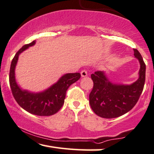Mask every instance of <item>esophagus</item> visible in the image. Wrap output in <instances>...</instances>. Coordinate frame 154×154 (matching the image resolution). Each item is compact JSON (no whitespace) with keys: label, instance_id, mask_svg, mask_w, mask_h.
Returning a JSON list of instances; mask_svg holds the SVG:
<instances>
[{"label":"esophagus","instance_id":"34e87169","mask_svg":"<svg viewBox=\"0 0 154 154\" xmlns=\"http://www.w3.org/2000/svg\"><path fill=\"white\" fill-rule=\"evenodd\" d=\"M81 75L82 77H85V76H87V75H88L87 71L83 70V71H82L81 72Z\"/></svg>","mask_w":154,"mask_h":154}]
</instances>
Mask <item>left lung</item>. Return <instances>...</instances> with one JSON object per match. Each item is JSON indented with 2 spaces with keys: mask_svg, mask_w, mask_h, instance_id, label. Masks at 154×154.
Masks as SVG:
<instances>
[{
  "mask_svg": "<svg viewBox=\"0 0 154 154\" xmlns=\"http://www.w3.org/2000/svg\"><path fill=\"white\" fill-rule=\"evenodd\" d=\"M134 55L140 62V68L138 79L130 85L113 83L105 71H96L91 75L94 85L89 95L90 104L100 117H119L131 110L137 102L144 88L146 65L137 49H134Z\"/></svg>",
  "mask_w": 154,
  "mask_h": 154,
  "instance_id": "8db88e82",
  "label": "left lung"
}]
</instances>
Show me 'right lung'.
Returning a JSON list of instances; mask_svg holds the SVG:
<instances>
[{"mask_svg":"<svg viewBox=\"0 0 154 154\" xmlns=\"http://www.w3.org/2000/svg\"><path fill=\"white\" fill-rule=\"evenodd\" d=\"M36 41L24 45L14 55L10 70V85L16 102L29 113L41 116H48L56 113L64 103L66 92L69 86L81 78L79 73H66L55 83L43 91L34 92L24 90L18 85L15 77V69L19 56L24 50L33 46Z\"/></svg>","mask_w":154,"mask_h":154,"instance_id":"1","label":"right lung"}]
</instances>
